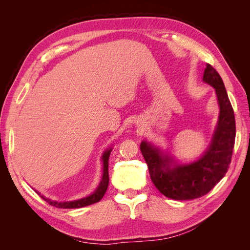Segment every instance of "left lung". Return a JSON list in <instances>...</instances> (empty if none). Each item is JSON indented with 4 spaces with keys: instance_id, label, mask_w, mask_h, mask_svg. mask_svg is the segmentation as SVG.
Listing matches in <instances>:
<instances>
[{
    "instance_id": "1",
    "label": "left lung",
    "mask_w": 250,
    "mask_h": 250,
    "mask_svg": "<svg viewBox=\"0 0 250 250\" xmlns=\"http://www.w3.org/2000/svg\"><path fill=\"white\" fill-rule=\"evenodd\" d=\"M203 80L214 86L220 105L217 129L207 152L196 162L175 164L152 144L141 143L151 180L163 195L174 200H192L208 194L223 178L231 161L236 139L232 106L222 78L209 63L204 70Z\"/></svg>"
}]
</instances>
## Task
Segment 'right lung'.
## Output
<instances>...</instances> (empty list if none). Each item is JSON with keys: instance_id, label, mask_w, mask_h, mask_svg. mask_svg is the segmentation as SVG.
Listing matches in <instances>:
<instances>
[{"instance_id": "1", "label": "right lung", "mask_w": 250, "mask_h": 250, "mask_svg": "<svg viewBox=\"0 0 250 250\" xmlns=\"http://www.w3.org/2000/svg\"><path fill=\"white\" fill-rule=\"evenodd\" d=\"M111 152V149L105 151L103 156H102V161H103V176L102 180L99 185V187L97 188V190L92 194L87 196V197L81 198L78 200H74V201H55V200H51L49 198L43 197L41 194V197L48 202L50 206L55 207L58 208H79L83 207H87L90 206V204H94L98 201H100L102 197L104 196L105 192H106L107 188H108V183H109V175H108V160H109V155ZM39 193V192H37Z\"/></svg>"}]
</instances>
